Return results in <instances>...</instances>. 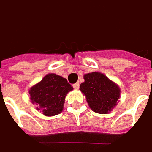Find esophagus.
Returning <instances> with one entry per match:
<instances>
[{"instance_id":"obj_1","label":"esophagus","mask_w":152,"mask_h":152,"mask_svg":"<svg viewBox=\"0 0 152 152\" xmlns=\"http://www.w3.org/2000/svg\"><path fill=\"white\" fill-rule=\"evenodd\" d=\"M72 86L74 89H79L80 88V83H75Z\"/></svg>"}]
</instances>
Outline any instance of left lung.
Returning a JSON list of instances; mask_svg holds the SVG:
<instances>
[{
  "instance_id": "1",
  "label": "left lung",
  "mask_w": 152,
  "mask_h": 152,
  "mask_svg": "<svg viewBox=\"0 0 152 152\" xmlns=\"http://www.w3.org/2000/svg\"><path fill=\"white\" fill-rule=\"evenodd\" d=\"M84 80L80 90L86 96L90 108L98 114H109L119 102L120 87L98 72L85 74Z\"/></svg>"
}]
</instances>
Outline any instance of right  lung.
<instances>
[{"instance_id": "obj_1", "label": "right lung", "mask_w": 152, "mask_h": 152, "mask_svg": "<svg viewBox=\"0 0 152 152\" xmlns=\"http://www.w3.org/2000/svg\"><path fill=\"white\" fill-rule=\"evenodd\" d=\"M72 89L65 78L49 73L29 90L30 99L44 115L53 116L62 111L66 95Z\"/></svg>"}]
</instances>
